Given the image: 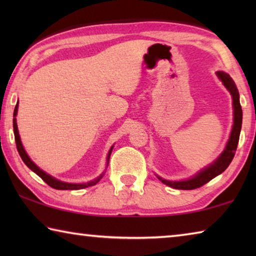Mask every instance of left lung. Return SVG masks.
Listing matches in <instances>:
<instances>
[{
    "label": "left lung",
    "mask_w": 256,
    "mask_h": 256,
    "mask_svg": "<svg viewBox=\"0 0 256 256\" xmlns=\"http://www.w3.org/2000/svg\"><path fill=\"white\" fill-rule=\"evenodd\" d=\"M216 76L219 78V80L222 82V84L226 86V89L232 94V108H234V124L230 132V136L227 141V144L224 146V149L218 158H216L214 162L210 164L209 166H206L198 172L196 175L190 177L188 180H164L162 177L156 175L158 177L159 180H162V183L170 186L172 188L177 190H194L198 188H201L202 185L206 184L208 182H210L212 178H214L216 176H218L227 170L229 164L232 162V160L235 156L238 140H240V134L242 130V110L240 102V92L235 84V82L230 78V76L227 74L226 72L218 71L216 73Z\"/></svg>",
    "instance_id": "1"
}]
</instances>
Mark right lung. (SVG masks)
I'll use <instances>...</instances> for the list:
<instances>
[{"mask_svg":"<svg viewBox=\"0 0 256 256\" xmlns=\"http://www.w3.org/2000/svg\"><path fill=\"white\" fill-rule=\"evenodd\" d=\"M18 107H19V102H16V108H14V138H16V149H18V152L20 154L21 159H22V162L27 164L28 168H30L34 172H36V174L40 177V178L45 182V183L48 184L50 188H53L55 190H81V188H89V186H94L96 185L99 180L102 178L104 174H105V172H102L100 175H99L97 178H94V180H90L88 183H66V182H62L58 178H55L50 174H47L46 172H44L42 170H40V167L37 166L36 164H34L32 159H30L29 156L26 152V150L22 146V142H21V138L19 136V130H18V125H16V116L18 114ZM114 148V146H112V148L108 151V154H107V164L106 167L108 166V162H110V154H112V150Z\"/></svg>","mask_w":256,"mask_h":256,"instance_id":"obj_1","label":"right lung"}]
</instances>
